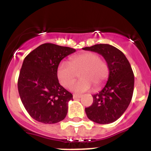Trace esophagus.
Wrapping results in <instances>:
<instances>
[{"label":"esophagus","mask_w":151,"mask_h":151,"mask_svg":"<svg viewBox=\"0 0 151 151\" xmlns=\"http://www.w3.org/2000/svg\"><path fill=\"white\" fill-rule=\"evenodd\" d=\"M73 98H74V99H80V98H81V96H79V95H73Z\"/></svg>","instance_id":"1"}]
</instances>
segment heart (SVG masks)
Instances as JSON below:
<instances>
[{
	"label": "heart",
	"instance_id": "b5f03b06",
	"mask_svg": "<svg viewBox=\"0 0 151 151\" xmlns=\"http://www.w3.org/2000/svg\"><path fill=\"white\" fill-rule=\"evenodd\" d=\"M79 73L77 82L71 85L70 89L77 93L86 92L94 86L96 89L103 85L109 74L108 64L100 59L97 53L86 52L72 56L69 63L61 62L57 68V77L65 87H68L75 81Z\"/></svg>",
	"mask_w": 151,
	"mask_h": 151
}]
</instances>
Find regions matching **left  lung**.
Returning a JSON list of instances; mask_svg holds the SVG:
<instances>
[{"instance_id": "8db88e82", "label": "left lung", "mask_w": 151, "mask_h": 151, "mask_svg": "<svg viewBox=\"0 0 151 151\" xmlns=\"http://www.w3.org/2000/svg\"><path fill=\"white\" fill-rule=\"evenodd\" d=\"M84 50L102 55L109 68L108 81L102 89L93 95V102L85 111L90 120L99 124L116 121L127 109L134 90V74L124 54L109 44H96Z\"/></svg>"}]
</instances>
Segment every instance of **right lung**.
Listing matches in <instances>:
<instances>
[{"mask_svg": "<svg viewBox=\"0 0 151 151\" xmlns=\"http://www.w3.org/2000/svg\"><path fill=\"white\" fill-rule=\"evenodd\" d=\"M76 50L53 43H43L23 61L18 79L20 99L33 119L43 123H56L65 118L72 94L59 84L57 68Z\"/></svg>", "mask_w": 151, "mask_h": 151, "instance_id": "right-lung-1", "label": "right lung"}]
</instances>
